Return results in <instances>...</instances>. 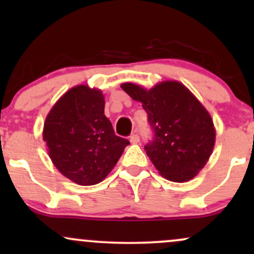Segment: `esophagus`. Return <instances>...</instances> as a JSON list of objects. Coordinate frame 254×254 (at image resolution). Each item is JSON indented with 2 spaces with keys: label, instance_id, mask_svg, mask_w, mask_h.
Segmentation results:
<instances>
[{
  "label": "esophagus",
  "instance_id": "obj_1",
  "mask_svg": "<svg viewBox=\"0 0 254 254\" xmlns=\"http://www.w3.org/2000/svg\"><path fill=\"white\" fill-rule=\"evenodd\" d=\"M130 142H131V143H133V144L138 143V142H139V136L137 135V133H132V135L130 136Z\"/></svg>",
  "mask_w": 254,
  "mask_h": 254
}]
</instances>
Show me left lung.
<instances>
[{"mask_svg": "<svg viewBox=\"0 0 254 254\" xmlns=\"http://www.w3.org/2000/svg\"><path fill=\"white\" fill-rule=\"evenodd\" d=\"M122 88L147 112L153 138L144 149L159 173L177 183L196 177L215 144L214 123L203 105L177 81L149 90L133 83H123Z\"/></svg>", "mask_w": 254, "mask_h": 254, "instance_id": "left-lung-1", "label": "left lung"}]
</instances>
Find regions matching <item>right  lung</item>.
<instances>
[{"instance_id":"add662e5","label":"right lung","mask_w":254,"mask_h":254,"mask_svg":"<svg viewBox=\"0 0 254 254\" xmlns=\"http://www.w3.org/2000/svg\"><path fill=\"white\" fill-rule=\"evenodd\" d=\"M104 109L100 90L76 86L55 104L44 124L52 162L78 185L103 182L130 144L116 135Z\"/></svg>"}]
</instances>
